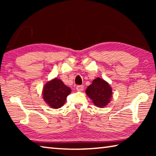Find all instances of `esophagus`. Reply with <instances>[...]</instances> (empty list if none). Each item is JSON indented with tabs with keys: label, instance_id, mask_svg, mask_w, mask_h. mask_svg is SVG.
<instances>
[{
	"label": "esophagus",
	"instance_id": "34e87169",
	"mask_svg": "<svg viewBox=\"0 0 156 156\" xmlns=\"http://www.w3.org/2000/svg\"><path fill=\"white\" fill-rule=\"evenodd\" d=\"M76 89H77V91H83L84 87L83 85H78L77 87H76Z\"/></svg>",
	"mask_w": 156,
	"mask_h": 156
}]
</instances>
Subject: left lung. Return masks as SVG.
Instances as JSON below:
<instances>
[{
    "instance_id": "left-lung-1",
    "label": "left lung",
    "mask_w": 156,
    "mask_h": 156,
    "mask_svg": "<svg viewBox=\"0 0 156 156\" xmlns=\"http://www.w3.org/2000/svg\"><path fill=\"white\" fill-rule=\"evenodd\" d=\"M86 94L98 107H104L109 103L112 89L103 79L97 78L86 89Z\"/></svg>"
}]
</instances>
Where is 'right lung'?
Wrapping results in <instances>:
<instances>
[{"label": "right lung", "mask_w": 156, "mask_h": 156, "mask_svg": "<svg viewBox=\"0 0 156 156\" xmlns=\"http://www.w3.org/2000/svg\"><path fill=\"white\" fill-rule=\"evenodd\" d=\"M71 89L67 87L62 81L57 78L47 82L44 86L43 96L49 106L51 108H60L64 105Z\"/></svg>", "instance_id": "obj_1"}]
</instances>
